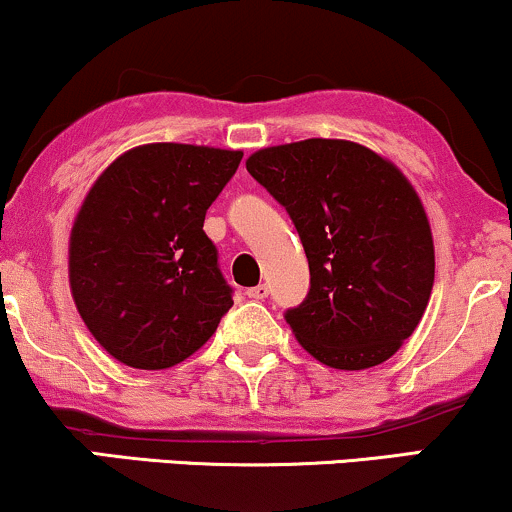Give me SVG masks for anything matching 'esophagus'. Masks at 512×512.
<instances>
[{
    "mask_svg": "<svg viewBox=\"0 0 512 512\" xmlns=\"http://www.w3.org/2000/svg\"><path fill=\"white\" fill-rule=\"evenodd\" d=\"M245 293H248L250 298H255V301H264V298L269 296V286L267 284H257V286H252V289L245 291Z\"/></svg>",
    "mask_w": 512,
    "mask_h": 512,
    "instance_id": "1",
    "label": "esophagus"
}]
</instances>
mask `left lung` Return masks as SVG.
Wrapping results in <instances>:
<instances>
[{"mask_svg":"<svg viewBox=\"0 0 512 512\" xmlns=\"http://www.w3.org/2000/svg\"><path fill=\"white\" fill-rule=\"evenodd\" d=\"M245 166L289 211L308 257V296L284 313L303 349L339 370L387 361L419 325L436 274L409 180L344 139L269 146Z\"/></svg>","mask_w":512,"mask_h":512,"instance_id":"1","label":"left lung"}]
</instances>
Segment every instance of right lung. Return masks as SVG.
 Listing matches in <instances>:
<instances>
[{
  "instance_id": "1",
  "label": "right lung",
  "mask_w": 512,
  "mask_h": 512,
  "mask_svg": "<svg viewBox=\"0 0 512 512\" xmlns=\"http://www.w3.org/2000/svg\"><path fill=\"white\" fill-rule=\"evenodd\" d=\"M240 151L146 144L91 187L69 238V284L96 342L125 366L163 370L192 356L233 305L204 216Z\"/></svg>"
}]
</instances>
